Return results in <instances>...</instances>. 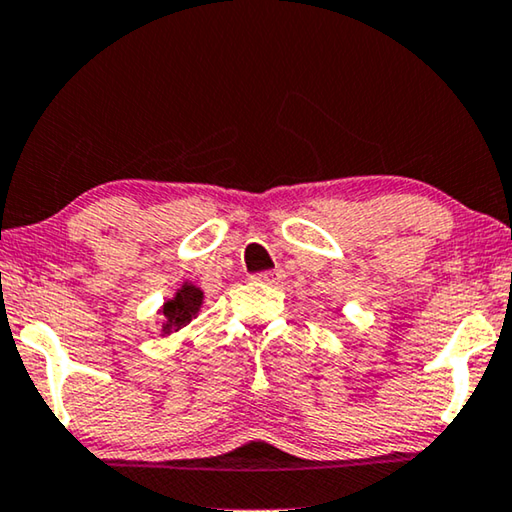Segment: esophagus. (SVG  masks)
<instances>
[{
    "label": "esophagus",
    "mask_w": 512,
    "mask_h": 512,
    "mask_svg": "<svg viewBox=\"0 0 512 512\" xmlns=\"http://www.w3.org/2000/svg\"><path fill=\"white\" fill-rule=\"evenodd\" d=\"M283 277H286L283 270H267V272H258L254 279L261 281V283H267V286H279Z\"/></svg>",
    "instance_id": "1"
}]
</instances>
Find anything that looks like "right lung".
Returning <instances> with one entry per match:
<instances>
[{
  "instance_id": "add662e5",
  "label": "right lung",
  "mask_w": 512,
  "mask_h": 512,
  "mask_svg": "<svg viewBox=\"0 0 512 512\" xmlns=\"http://www.w3.org/2000/svg\"><path fill=\"white\" fill-rule=\"evenodd\" d=\"M203 306V290L192 281H183L176 288L174 297H169L160 309H157V316H160V336H169L174 332L190 325V322L199 316Z\"/></svg>"
}]
</instances>
